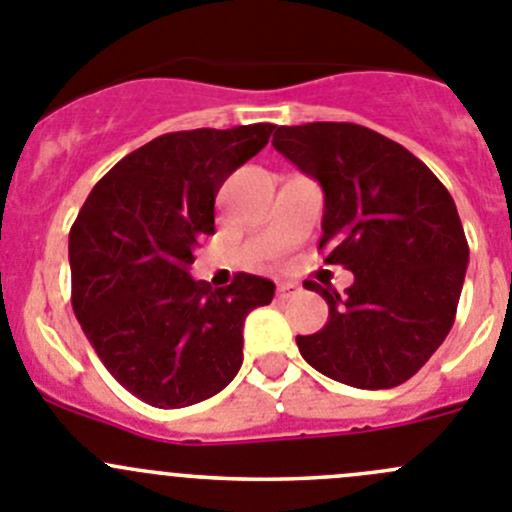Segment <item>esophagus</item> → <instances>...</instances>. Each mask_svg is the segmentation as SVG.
I'll list each match as a JSON object with an SVG mask.
<instances>
[{"mask_svg": "<svg viewBox=\"0 0 512 512\" xmlns=\"http://www.w3.org/2000/svg\"><path fill=\"white\" fill-rule=\"evenodd\" d=\"M298 285L295 283H278V298H290V295L298 293Z\"/></svg>", "mask_w": 512, "mask_h": 512, "instance_id": "obj_1", "label": "esophagus"}]
</instances>
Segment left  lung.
<instances>
[{"mask_svg": "<svg viewBox=\"0 0 512 512\" xmlns=\"http://www.w3.org/2000/svg\"><path fill=\"white\" fill-rule=\"evenodd\" d=\"M272 146L323 186L321 250L346 295L308 280L328 323L298 336L315 371L356 389L412 379L450 333L470 247L455 199L401 143L356 123L280 126Z\"/></svg>", "mask_w": 512, "mask_h": 512, "instance_id": "1", "label": "left lung"}]
</instances>
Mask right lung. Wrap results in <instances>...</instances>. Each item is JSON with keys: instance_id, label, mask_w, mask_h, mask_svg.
<instances>
[{"instance_id": "add662e5", "label": "right lung", "mask_w": 512, "mask_h": 512, "mask_svg": "<svg viewBox=\"0 0 512 512\" xmlns=\"http://www.w3.org/2000/svg\"><path fill=\"white\" fill-rule=\"evenodd\" d=\"M272 123L176 131L118 161L70 229L73 310L113 379L159 409L209 399L242 366V326L275 285L237 272L194 280L189 265L214 234V197L260 154Z\"/></svg>"}]
</instances>
